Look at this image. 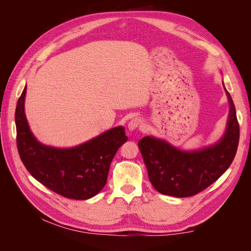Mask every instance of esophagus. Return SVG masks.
Listing matches in <instances>:
<instances>
[{
  "instance_id": "1",
  "label": "esophagus",
  "mask_w": 251,
  "mask_h": 251,
  "mask_svg": "<svg viewBox=\"0 0 251 251\" xmlns=\"http://www.w3.org/2000/svg\"><path fill=\"white\" fill-rule=\"evenodd\" d=\"M141 125V120L139 118H133L130 120V123L127 124V127L130 131H134Z\"/></svg>"
}]
</instances>
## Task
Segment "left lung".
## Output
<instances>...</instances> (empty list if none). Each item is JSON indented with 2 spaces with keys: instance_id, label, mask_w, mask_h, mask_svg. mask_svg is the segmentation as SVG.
Instances as JSON below:
<instances>
[{
  "instance_id": "1",
  "label": "left lung",
  "mask_w": 251,
  "mask_h": 251,
  "mask_svg": "<svg viewBox=\"0 0 251 251\" xmlns=\"http://www.w3.org/2000/svg\"><path fill=\"white\" fill-rule=\"evenodd\" d=\"M229 116L222 140L214 147L196 151H182L154 137L138 142L148 169L149 179L157 192L177 198H186L204 191L229 168L237 153L240 126L228 91Z\"/></svg>"
}]
</instances>
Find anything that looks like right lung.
<instances>
[{
	"mask_svg": "<svg viewBox=\"0 0 251 251\" xmlns=\"http://www.w3.org/2000/svg\"><path fill=\"white\" fill-rule=\"evenodd\" d=\"M25 95L26 87L16 109L17 146L23 164L33 178L65 198H92L107 183L113 158L127 140L125 128H111L72 149L44 146L29 130L24 112Z\"/></svg>",
	"mask_w": 251,
	"mask_h": 251,
	"instance_id": "right-lung-1",
	"label": "right lung"
}]
</instances>
